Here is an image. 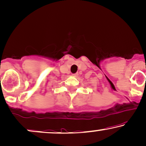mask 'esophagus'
<instances>
[{
	"label": "esophagus",
	"instance_id": "esophagus-1",
	"mask_svg": "<svg viewBox=\"0 0 146 146\" xmlns=\"http://www.w3.org/2000/svg\"><path fill=\"white\" fill-rule=\"evenodd\" d=\"M78 73H75V74H73L72 76H74V77H76L77 76H78Z\"/></svg>",
	"mask_w": 146,
	"mask_h": 146
}]
</instances>
